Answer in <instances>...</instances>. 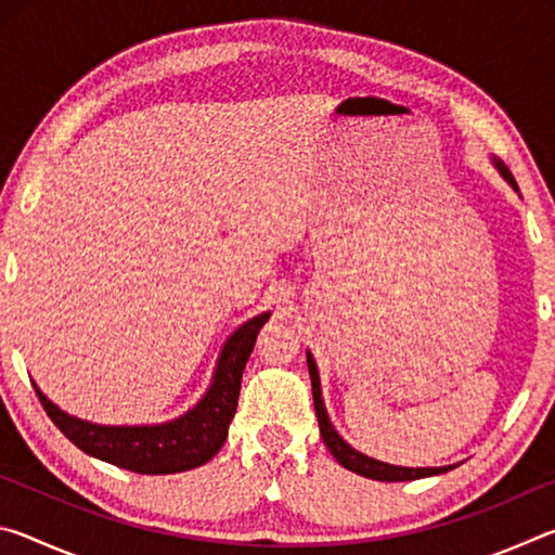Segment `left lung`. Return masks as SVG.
Returning <instances> with one entry per match:
<instances>
[{"instance_id": "left-lung-1", "label": "left lung", "mask_w": 555, "mask_h": 555, "mask_svg": "<svg viewBox=\"0 0 555 555\" xmlns=\"http://www.w3.org/2000/svg\"><path fill=\"white\" fill-rule=\"evenodd\" d=\"M494 166L500 168V173L509 181V185L516 188V181L509 168H506L500 158H494ZM308 372H311V384H313V406H315V416H318V426H321V436L323 443L331 450L333 457L340 463L343 467L352 469V473L370 477V480H379V482H409V480H421V477H430V475H440L453 469V465L448 467H397L389 463H379V460L362 455L360 450H354L352 446H347L345 440L340 438V434L333 428L331 418H327L325 403L321 397V379H318V367L313 362L311 352H308Z\"/></svg>"}]
</instances>
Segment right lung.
Returning a JSON list of instances; mask_svg holds the SVG:
<instances>
[{"label":"right lung","instance_id":"add662e5","mask_svg":"<svg viewBox=\"0 0 555 555\" xmlns=\"http://www.w3.org/2000/svg\"><path fill=\"white\" fill-rule=\"evenodd\" d=\"M269 321L261 313L232 333L222 347L215 379L198 406L185 416L158 426H98L80 421L61 411L43 397L39 387L41 406L61 434L78 446L82 453L105 460L117 467L139 475H171L205 465L218 453L228 438V426L237 411L242 372L247 364L259 327Z\"/></svg>","mask_w":555,"mask_h":555}]
</instances>
